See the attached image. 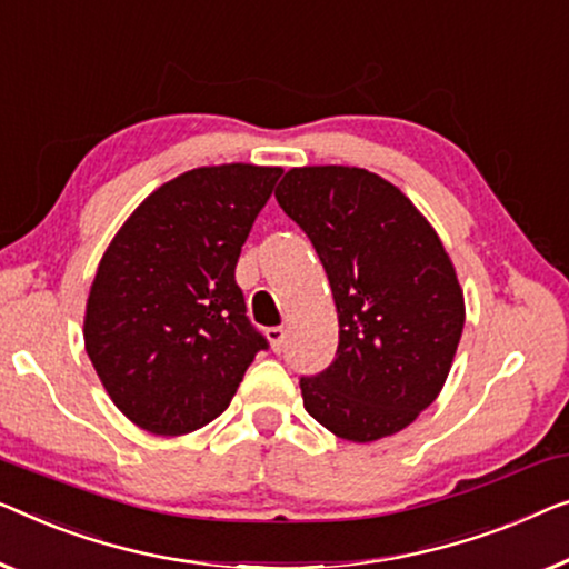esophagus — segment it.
<instances>
[{
	"mask_svg": "<svg viewBox=\"0 0 569 569\" xmlns=\"http://www.w3.org/2000/svg\"><path fill=\"white\" fill-rule=\"evenodd\" d=\"M267 339H269V343H271V349H274L277 353L284 349V328L282 326H277V328H269L267 331Z\"/></svg>",
	"mask_w": 569,
	"mask_h": 569,
	"instance_id": "esophagus-1",
	"label": "esophagus"
}]
</instances>
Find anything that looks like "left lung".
Here are the masks:
<instances>
[{
    "label": "left lung",
    "instance_id": "obj_1",
    "mask_svg": "<svg viewBox=\"0 0 569 569\" xmlns=\"http://www.w3.org/2000/svg\"><path fill=\"white\" fill-rule=\"evenodd\" d=\"M274 197L316 246L339 312V351L302 377V406L353 443L402 431L439 398L465 328V292L410 197L359 167H295Z\"/></svg>",
    "mask_w": 569,
    "mask_h": 569
}]
</instances>
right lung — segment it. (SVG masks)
Instances as JSON below:
<instances>
[{"label": "right lung", "mask_w": 569, "mask_h": 569, "mask_svg": "<svg viewBox=\"0 0 569 569\" xmlns=\"http://www.w3.org/2000/svg\"><path fill=\"white\" fill-rule=\"evenodd\" d=\"M279 167L220 163L153 189L102 253L84 349L128 421L192 433L230 406L267 341L246 320L236 264Z\"/></svg>", "instance_id": "add662e5"}]
</instances>
